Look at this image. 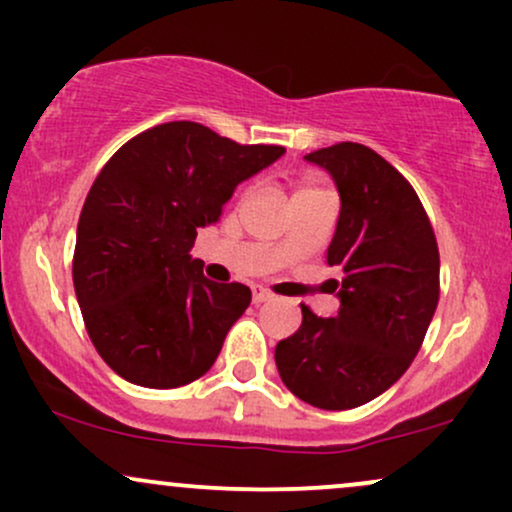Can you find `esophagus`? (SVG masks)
<instances>
[{
  "label": "esophagus",
  "instance_id": "34e87169",
  "mask_svg": "<svg viewBox=\"0 0 512 512\" xmlns=\"http://www.w3.org/2000/svg\"><path fill=\"white\" fill-rule=\"evenodd\" d=\"M272 298H274L272 293H269L267 289H262V286H255V289H252V303H255V305L272 301Z\"/></svg>",
  "mask_w": 512,
  "mask_h": 512
}]
</instances>
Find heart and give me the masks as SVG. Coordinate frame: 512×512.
I'll list each match as a JSON object with an SVG mask.
<instances>
[{
	"instance_id": "b5f03b06",
	"label": "heart",
	"mask_w": 512,
	"mask_h": 512,
	"mask_svg": "<svg viewBox=\"0 0 512 512\" xmlns=\"http://www.w3.org/2000/svg\"><path fill=\"white\" fill-rule=\"evenodd\" d=\"M313 192H320L317 190V187H313V185H298L296 187V192H293V199H298V197H305V195H313Z\"/></svg>"
}]
</instances>
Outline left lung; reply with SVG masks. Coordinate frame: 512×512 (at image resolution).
Returning a JSON list of instances; mask_svg holds the SVG:
<instances>
[{
	"label": "left lung",
	"mask_w": 512,
	"mask_h": 512,
	"mask_svg": "<svg viewBox=\"0 0 512 512\" xmlns=\"http://www.w3.org/2000/svg\"><path fill=\"white\" fill-rule=\"evenodd\" d=\"M305 161L337 185L339 221L327 264L339 310L303 322L281 339L274 361L281 380L317 409H354L383 395L419 354L440 296L438 243L414 187L383 156L342 142Z\"/></svg>",
	"instance_id": "obj_1"
}]
</instances>
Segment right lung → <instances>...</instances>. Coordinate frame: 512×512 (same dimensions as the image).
Here are the masks:
<instances>
[{
	"label": "right lung",
	"instance_id": "add662e5",
	"mask_svg": "<svg viewBox=\"0 0 512 512\" xmlns=\"http://www.w3.org/2000/svg\"><path fill=\"white\" fill-rule=\"evenodd\" d=\"M284 154L182 120L129 139L98 173L76 226L74 291L93 346L127 383L170 390L214 366L252 293L202 274L197 228Z\"/></svg>",
	"mask_w": 512,
	"mask_h": 512
}]
</instances>
